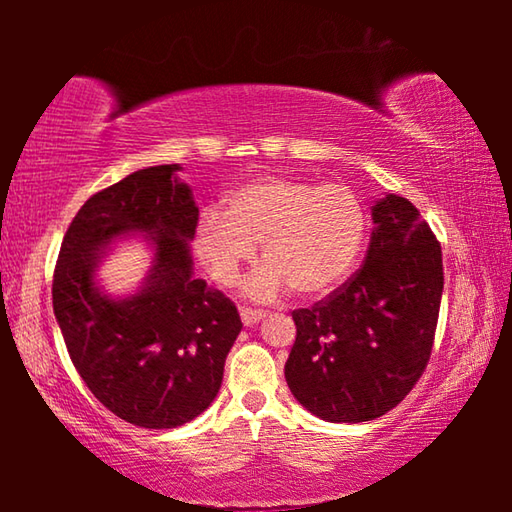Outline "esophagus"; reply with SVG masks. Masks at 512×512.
Masks as SVG:
<instances>
[{
    "instance_id": "esophagus-1",
    "label": "esophagus",
    "mask_w": 512,
    "mask_h": 512,
    "mask_svg": "<svg viewBox=\"0 0 512 512\" xmlns=\"http://www.w3.org/2000/svg\"><path fill=\"white\" fill-rule=\"evenodd\" d=\"M239 314H241V323H244L246 327H250V325L259 323V320H262V318L266 316V311H262V309H250V307H241Z\"/></svg>"
}]
</instances>
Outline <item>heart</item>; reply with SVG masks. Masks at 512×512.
Wrapping results in <instances>:
<instances>
[{
  "label": "heart",
  "mask_w": 512,
  "mask_h": 512,
  "mask_svg": "<svg viewBox=\"0 0 512 512\" xmlns=\"http://www.w3.org/2000/svg\"><path fill=\"white\" fill-rule=\"evenodd\" d=\"M368 216L348 185L296 176H264L239 185L196 225V253L221 284H235L262 244L266 266L246 282L255 300L289 287L320 298L345 282L357 264Z\"/></svg>",
  "instance_id": "b5f03b06"
}]
</instances>
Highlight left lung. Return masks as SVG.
Listing matches in <instances>:
<instances>
[{
    "label": "left lung",
    "mask_w": 512,
    "mask_h": 512,
    "mask_svg": "<svg viewBox=\"0 0 512 512\" xmlns=\"http://www.w3.org/2000/svg\"><path fill=\"white\" fill-rule=\"evenodd\" d=\"M363 266L309 309L293 311L284 377L327 422H368L395 409L427 368L443 298V253L411 201L372 205Z\"/></svg>",
    "instance_id": "1"
}]
</instances>
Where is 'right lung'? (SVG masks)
I'll return each instance as SVG.
<instances>
[{
  "label": "right lung",
  "mask_w": 512,
  "mask_h": 512,
  "mask_svg": "<svg viewBox=\"0 0 512 512\" xmlns=\"http://www.w3.org/2000/svg\"><path fill=\"white\" fill-rule=\"evenodd\" d=\"M180 169H140L90 196L65 232L51 287L85 386L117 418L144 429H173L201 415L241 332L230 298L194 277L189 241L198 207ZM133 234L154 241V262L140 290L112 299L93 275L105 248Z\"/></svg>",
  "instance_id": "right-lung-1"
}]
</instances>
